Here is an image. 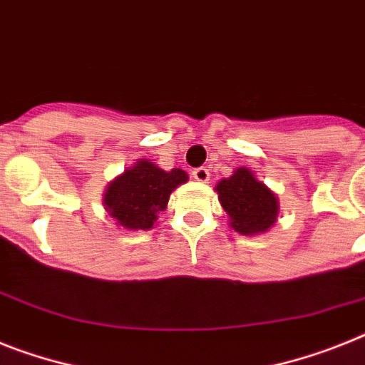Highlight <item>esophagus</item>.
I'll return each instance as SVG.
<instances>
[{"mask_svg": "<svg viewBox=\"0 0 365 365\" xmlns=\"http://www.w3.org/2000/svg\"><path fill=\"white\" fill-rule=\"evenodd\" d=\"M192 178H195V180H197V182H200V183H207V182H210V170H207V168H204V167L195 168V170H192Z\"/></svg>", "mask_w": 365, "mask_h": 365, "instance_id": "34e87169", "label": "esophagus"}]
</instances>
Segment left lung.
Returning <instances> with one entry per match:
<instances>
[{
	"label": "left lung",
	"mask_w": 365,
	"mask_h": 365,
	"mask_svg": "<svg viewBox=\"0 0 365 365\" xmlns=\"http://www.w3.org/2000/svg\"><path fill=\"white\" fill-rule=\"evenodd\" d=\"M230 226L241 235L265 234L278 219V197L249 167H237L215 185Z\"/></svg>",
	"instance_id": "left-lung-1"
}]
</instances>
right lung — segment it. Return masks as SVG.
Returning <instances> with one entry per match:
<instances>
[{
	"mask_svg": "<svg viewBox=\"0 0 365 365\" xmlns=\"http://www.w3.org/2000/svg\"><path fill=\"white\" fill-rule=\"evenodd\" d=\"M187 180L182 168L163 170L152 159H139L107 183L103 207L120 228L152 230L159 213L167 210L170 192Z\"/></svg>",
	"mask_w": 365,
	"mask_h": 365,
	"instance_id": "right-lung-1",
	"label": "right lung"
}]
</instances>
